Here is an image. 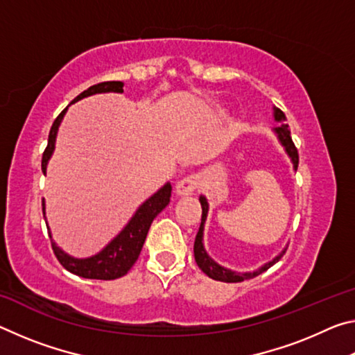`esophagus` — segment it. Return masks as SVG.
<instances>
[{"instance_id":"esophagus-1","label":"esophagus","mask_w":355,"mask_h":355,"mask_svg":"<svg viewBox=\"0 0 355 355\" xmlns=\"http://www.w3.org/2000/svg\"><path fill=\"white\" fill-rule=\"evenodd\" d=\"M197 184H199V177L197 175H188L180 180L175 186V192L177 196L180 197H184V196H191L194 189L197 188Z\"/></svg>"}]
</instances>
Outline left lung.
<instances>
[{
  "label": "left lung",
  "mask_w": 355,
  "mask_h": 355,
  "mask_svg": "<svg viewBox=\"0 0 355 355\" xmlns=\"http://www.w3.org/2000/svg\"><path fill=\"white\" fill-rule=\"evenodd\" d=\"M274 120L279 123V127L274 128V133H275V136H277L280 146L285 148L286 155L290 156V159L293 163V169L297 171V164H299L297 150H296V147H294V144L291 141L290 128H288V123L285 122V120H286L285 114L282 112L279 107H274ZM199 200H200V205H202V222H200V228H199V232H197V236H196V241H194V257H196L197 266H199L202 271L208 275L209 279L219 280V282H227V284H236V282L254 279V277H257V275H260L261 272L266 271V269L271 268L274 263H277L282 258V255L285 254L286 249L282 250L280 254L277 257H274L271 261L264 263L261 268L255 269V271L238 272V271H232V269H228V268H224L222 264H219L218 261H214L213 258L207 254L205 245H203V228H205V220H207L209 207H208V200H207L205 196H200Z\"/></svg>",
  "instance_id": "1"
}]
</instances>
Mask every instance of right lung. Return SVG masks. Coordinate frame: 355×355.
<instances>
[{"label":"right lung","mask_w":355,"mask_h":355,"mask_svg":"<svg viewBox=\"0 0 355 355\" xmlns=\"http://www.w3.org/2000/svg\"><path fill=\"white\" fill-rule=\"evenodd\" d=\"M106 92L122 94L123 83L122 81L98 83L95 84V86L89 87L87 91L81 92L73 101H71V103H75V101L83 100L86 97H91V95H95V94H106ZM67 107H65V110L56 117L50 130V135H48V146L45 148L44 156H42V172H44V175H46L48 161H50L53 152H55L58 130L65 116V112H67ZM171 192H172V186L169 182H167L163 188H159L152 197H148V199L136 209L133 218H131L128 220V224L122 228V232H120L116 238L111 239V243H107L105 248L98 252V254H95L92 257H87V258L71 257L67 254V252H64L61 248H59V245L51 239L53 250H55V255L59 260V263H61L69 272L80 275V277H84V279L114 280V279L122 277V275H125L130 271L131 266L136 263L137 257H139L142 245L146 243L148 228L152 225L153 219L163 211L167 205H169ZM42 209H44V218H45V200H42ZM46 228L51 238L50 227L46 225Z\"/></svg>","instance_id":"right-lung-1"}]
</instances>
